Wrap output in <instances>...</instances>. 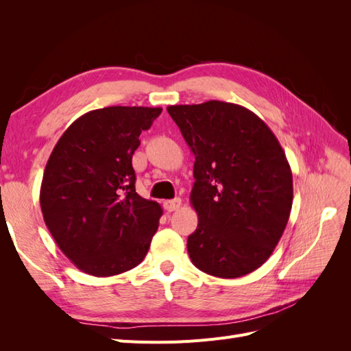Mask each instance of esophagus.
<instances>
[{
	"instance_id": "1",
	"label": "esophagus",
	"mask_w": 351,
	"mask_h": 351,
	"mask_svg": "<svg viewBox=\"0 0 351 351\" xmlns=\"http://www.w3.org/2000/svg\"><path fill=\"white\" fill-rule=\"evenodd\" d=\"M180 206H182V199H180V197H176V199L165 200V202H164V208H165V210H168V212L177 210Z\"/></svg>"
}]
</instances>
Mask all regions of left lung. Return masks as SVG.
<instances>
[{
  "instance_id": "8db88e82",
  "label": "left lung",
  "mask_w": 351,
  "mask_h": 351,
  "mask_svg": "<svg viewBox=\"0 0 351 351\" xmlns=\"http://www.w3.org/2000/svg\"><path fill=\"white\" fill-rule=\"evenodd\" d=\"M195 155L190 204L199 217L187 239L193 265L219 278L258 269L277 246L293 205V174L269 127L237 104L169 105Z\"/></svg>"
}]
</instances>
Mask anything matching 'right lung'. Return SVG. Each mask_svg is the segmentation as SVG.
Listing matches in <instances>:
<instances>
[{"label":"right lung","instance_id":"obj_1","mask_svg":"<svg viewBox=\"0 0 351 351\" xmlns=\"http://www.w3.org/2000/svg\"><path fill=\"white\" fill-rule=\"evenodd\" d=\"M162 108L105 107L70 124L52 149L40 184V209L57 246L93 277L139 265L162 208L136 193L132 165L139 136Z\"/></svg>","mask_w":351,"mask_h":351}]
</instances>
